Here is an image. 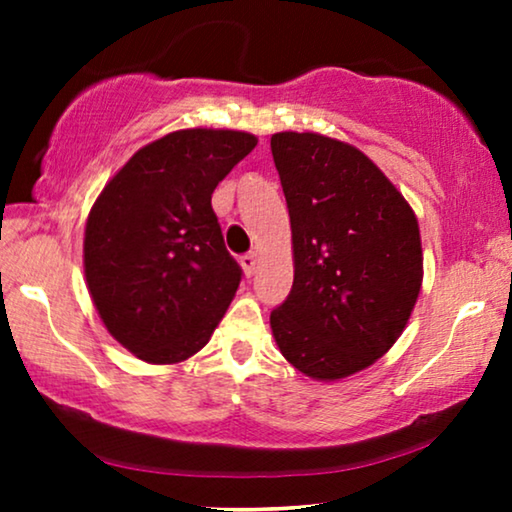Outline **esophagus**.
I'll return each mask as SVG.
<instances>
[{"mask_svg": "<svg viewBox=\"0 0 512 512\" xmlns=\"http://www.w3.org/2000/svg\"><path fill=\"white\" fill-rule=\"evenodd\" d=\"M240 263H242L244 275H247V277H254V275H256V268H258V256L254 254V251H249V254H244V256L240 258Z\"/></svg>", "mask_w": 512, "mask_h": 512, "instance_id": "obj_1", "label": "esophagus"}]
</instances>
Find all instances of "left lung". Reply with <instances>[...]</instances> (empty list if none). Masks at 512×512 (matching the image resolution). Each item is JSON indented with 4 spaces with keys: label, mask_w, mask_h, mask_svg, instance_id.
<instances>
[{
    "label": "left lung",
    "mask_w": 512,
    "mask_h": 512,
    "mask_svg": "<svg viewBox=\"0 0 512 512\" xmlns=\"http://www.w3.org/2000/svg\"><path fill=\"white\" fill-rule=\"evenodd\" d=\"M293 233V286L270 312L300 373L340 380L368 368L408 324L422 286L412 209L373 160L314 132L270 139Z\"/></svg>",
    "instance_id": "obj_1"
}]
</instances>
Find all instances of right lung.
<instances>
[{
  "label": "right lung",
  "instance_id": "obj_1",
  "mask_svg": "<svg viewBox=\"0 0 512 512\" xmlns=\"http://www.w3.org/2000/svg\"><path fill=\"white\" fill-rule=\"evenodd\" d=\"M254 146L247 132H172L139 149L90 209V296L107 331L139 359H188L226 314L242 268L223 244L212 193Z\"/></svg>",
  "mask_w": 512,
  "mask_h": 512
}]
</instances>
